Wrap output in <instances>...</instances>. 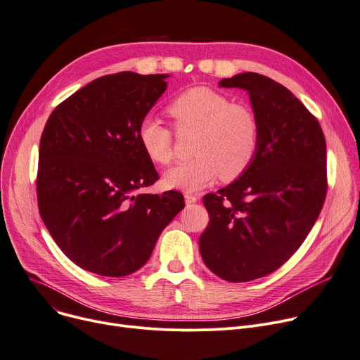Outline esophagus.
<instances>
[{"mask_svg": "<svg viewBox=\"0 0 360 360\" xmlns=\"http://www.w3.org/2000/svg\"><path fill=\"white\" fill-rule=\"evenodd\" d=\"M185 202L186 204H193V202H197L198 201V197L194 195V194H185Z\"/></svg>", "mask_w": 360, "mask_h": 360, "instance_id": "obj_1", "label": "esophagus"}]
</instances>
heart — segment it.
Returning <instances> with one entry per match:
<instances>
[{
  "mask_svg": "<svg viewBox=\"0 0 360 360\" xmlns=\"http://www.w3.org/2000/svg\"><path fill=\"white\" fill-rule=\"evenodd\" d=\"M176 131H195L191 152L195 158L166 171L167 188L200 191L219 176L231 182L248 172L256 159L260 126L246 104L233 103L229 95L208 86L184 91L166 108ZM139 145L155 165L174 158V133L156 118L146 117L137 129Z\"/></svg>",
  "mask_w": 360,
  "mask_h": 360,
  "instance_id": "b5f03b06",
  "label": "heart"
}]
</instances>
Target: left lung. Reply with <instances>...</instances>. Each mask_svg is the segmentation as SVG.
Masks as SVG:
<instances>
[{
	"label": "left lung",
	"mask_w": 360,
	"mask_h": 360,
	"mask_svg": "<svg viewBox=\"0 0 360 360\" xmlns=\"http://www.w3.org/2000/svg\"><path fill=\"white\" fill-rule=\"evenodd\" d=\"M220 86L249 91L260 140L245 175L204 195L210 221L200 252L221 279L249 282L281 268L319 219L327 195L326 139L316 115L268 77L245 72Z\"/></svg>",
	"instance_id": "obj_1"
}]
</instances>
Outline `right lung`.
Instances as JSON below:
<instances>
[{
  "instance_id": "obj_1",
  "label": "right lung",
  "mask_w": 360,
  "mask_h": 360,
  "mask_svg": "<svg viewBox=\"0 0 360 360\" xmlns=\"http://www.w3.org/2000/svg\"><path fill=\"white\" fill-rule=\"evenodd\" d=\"M166 77L104 75L47 118L36 179L40 217L60 250L85 271L114 278L136 272L185 207L178 191L131 195L159 179L137 129L165 92Z\"/></svg>"
}]
</instances>
